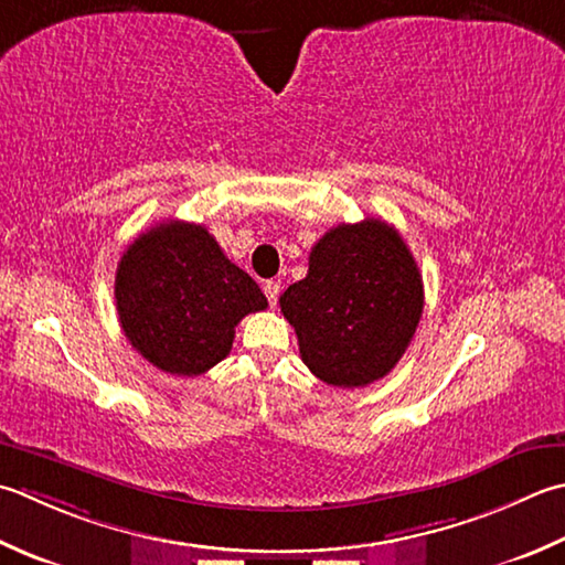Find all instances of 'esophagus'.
Returning <instances> with one entry per match:
<instances>
[{
	"label": "esophagus",
	"instance_id": "1",
	"mask_svg": "<svg viewBox=\"0 0 565 565\" xmlns=\"http://www.w3.org/2000/svg\"><path fill=\"white\" fill-rule=\"evenodd\" d=\"M279 291H281V284L279 281H264V294H267L269 298V306H276V301H279Z\"/></svg>",
	"mask_w": 565,
	"mask_h": 565
}]
</instances>
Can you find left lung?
Returning a JSON list of instances; mask_svg holds the SVG:
<instances>
[{"instance_id":"1","label":"left lung","mask_w":565,"mask_h":565,"mask_svg":"<svg viewBox=\"0 0 565 565\" xmlns=\"http://www.w3.org/2000/svg\"><path fill=\"white\" fill-rule=\"evenodd\" d=\"M308 370L340 390L390 374L424 311V281L399 232L367 217L338 225L308 257L306 279L279 298Z\"/></svg>"}]
</instances>
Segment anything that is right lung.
<instances>
[{
  "label": "right lung",
  "mask_w": 565,
  "mask_h": 565,
  "mask_svg": "<svg viewBox=\"0 0 565 565\" xmlns=\"http://www.w3.org/2000/svg\"><path fill=\"white\" fill-rule=\"evenodd\" d=\"M121 330L161 372L195 377L225 360L235 326L267 308L257 281L203 225L166 220L121 254L115 276Z\"/></svg>",
  "instance_id": "add662e5"
}]
</instances>
